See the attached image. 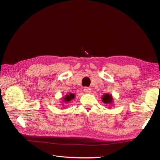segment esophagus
Wrapping results in <instances>:
<instances>
[{
  "mask_svg": "<svg viewBox=\"0 0 160 160\" xmlns=\"http://www.w3.org/2000/svg\"><path fill=\"white\" fill-rule=\"evenodd\" d=\"M84 92L86 94H89V93H91V89L90 88H88V87H85L84 88Z\"/></svg>",
  "mask_w": 160,
  "mask_h": 160,
  "instance_id": "34e87169",
  "label": "esophagus"
}]
</instances>
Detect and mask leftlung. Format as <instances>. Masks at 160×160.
<instances>
[{
  "instance_id": "8db88e82",
  "label": "left lung",
  "mask_w": 160,
  "mask_h": 160,
  "mask_svg": "<svg viewBox=\"0 0 160 160\" xmlns=\"http://www.w3.org/2000/svg\"><path fill=\"white\" fill-rule=\"evenodd\" d=\"M102 100L104 104H107L108 106H109L108 108H111V106L113 103V98L111 94L108 93L103 94V96L102 97Z\"/></svg>"
}]
</instances>
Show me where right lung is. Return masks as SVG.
Returning a JSON list of instances; mask_svg holds the SVG:
<instances>
[{"mask_svg": "<svg viewBox=\"0 0 160 160\" xmlns=\"http://www.w3.org/2000/svg\"><path fill=\"white\" fill-rule=\"evenodd\" d=\"M75 97V95L73 93H70L69 94H66V96H64V97H63L62 98V104H63V103H68L69 102L71 101L72 100L74 99Z\"/></svg>", "mask_w": 160, "mask_h": 160, "instance_id": "right-lung-1", "label": "right lung"}]
</instances>
